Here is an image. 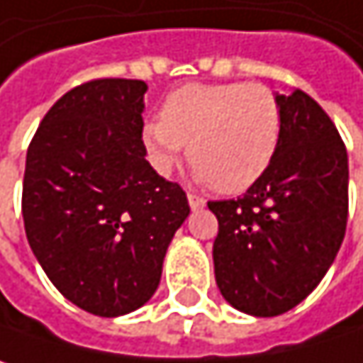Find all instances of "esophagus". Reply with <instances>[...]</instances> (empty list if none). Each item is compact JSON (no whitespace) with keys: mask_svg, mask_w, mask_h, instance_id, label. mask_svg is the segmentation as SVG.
<instances>
[{"mask_svg":"<svg viewBox=\"0 0 363 363\" xmlns=\"http://www.w3.org/2000/svg\"><path fill=\"white\" fill-rule=\"evenodd\" d=\"M187 202H189L191 211H200V208H204V206H206V200H204V198H200V196H194V194H189V196H187Z\"/></svg>","mask_w":363,"mask_h":363,"instance_id":"34e87169","label":"esophagus"}]
</instances>
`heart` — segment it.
Wrapping results in <instances>:
<instances>
[{
    "label": "heart",
    "mask_w": 363,
    "mask_h": 363,
    "mask_svg": "<svg viewBox=\"0 0 363 363\" xmlns=\"http://www.w3.org/2000/svg\"><path fill=\"white\" fill-rule=\"evenodd\" d=\"M281 129V106L266 84H185L165 97L161 118L144 123L142 142L159 174H169L189 144L200 183L240 194L268 172Z\"/></svg>",
    "instance_id": "b5f03b06"
}]
</instances>
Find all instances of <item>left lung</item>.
Wrapping results in <instances>:
<instances>
[{
    "label": "left lung",
    "mask_w": 363,
    "mask_h": 363,
    "mask_svg": "<svg viewBox=\"0 0 363 363\" xmlns=\"http://www.w3.org/2000/svg\"><path fill=\"white\" fill-rule=\"evenodd\" d=\"M274 95L283 129L268 172L242 198L208 202L217 287L253 317L283 315L321 283L349 213V159L334 123L300 89Z\"/></svg>",
    "instance_id": "1"
}]
</instances>
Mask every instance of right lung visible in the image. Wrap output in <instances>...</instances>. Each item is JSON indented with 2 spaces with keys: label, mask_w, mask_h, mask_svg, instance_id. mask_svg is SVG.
I'll return each mask as SVG.
<instances>
[{
  "label": "right lung",
  "mask_w": 363,
  "mask_h": 363,
  "mask_svg": "<svg viewBox=\"0 0 363 363\" xmlns=\"http://www.w3.org/2000/svg\"><path fill=\"white\" fill-rule=\"evenodd\" d=\"M142 80L67 91L42 118L25 163L23 219L50 283L78 308L121 317L159 287L189 202L144 159Z\"/></svg>",
  "instance_id": "right-lung-1"
}]
</instances>
